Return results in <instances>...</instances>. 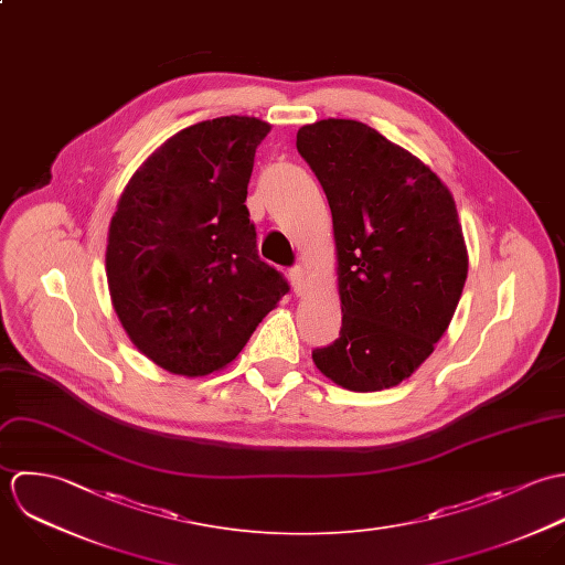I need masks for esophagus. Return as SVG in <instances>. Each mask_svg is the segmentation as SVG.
Masks as SVG:
<instances>
[{"label":"esophagus","mask_w":565,"mask_h":565,"mask_svg":"<svg viewBox=\"0 0 565 565\" xmlns=\"http://www.w3.org/2000/svg\"><path fill=\"white\" fill-rule=\"evenodd\" d=\"M290 281H292L295 292H297V295H301V292H303V288H306V268H301V266L290 268Z\"/></svg>","instance_id":"obj_1"}]
</instances>
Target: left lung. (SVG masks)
<instances>
[{"label": "left lung", "instance_id": "8db88e82", "mask_svg": "<svg viewBox=\"0 0 565 565\" xmlns=\"http://www.w3.org/2000/svg\"><path fill=\"white\" fill-rule=\"evenodd\" d=\"M328 196L339 257V339L312 351L342 388L397 386L435 351L467 279L450 190L415 154L355 119L299 128Z\"/></svg>", "mask_w": 565, "mask_h": 565}]
</instances>
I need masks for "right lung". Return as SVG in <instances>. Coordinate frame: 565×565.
Returning <instances> with one entry per match:
<instances>
[{
    "label": "right lung",
    "mask_w": 565,
    "mask_h": 565,
    "mask_svg": "<svg viewBox=\"0 0 565 565\" xmlns=\"http://www.w3.org/2000/svg\"><path fill=\"white\" fill-rule=\"evenodd\" d=\"M270 124L226 115L170 137L128 181L107 244L115 315L177 375L226 366L290 290L259 259L246 188Z\"/></svg>",
    "instance_id": "add662e5"
}]
</instances>
